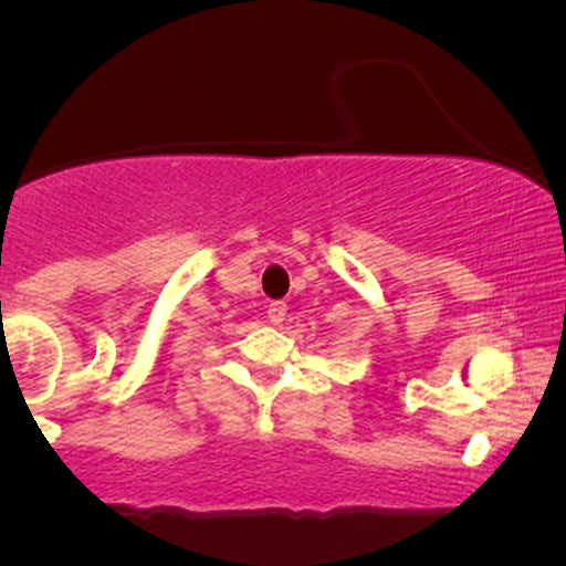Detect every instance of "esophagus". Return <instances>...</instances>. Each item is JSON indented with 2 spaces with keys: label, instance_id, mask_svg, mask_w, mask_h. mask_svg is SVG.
<instances>
[{
  "label": "esophagus",
  "instance_id": "esophagus-1",
  "mask_svg": "<svg viewBox=\"0 0 566 566\" xmlns=\"http://www.w3.org/2000/svg\"><path fill=\"white\" fill-rule=\"evenodd\" d=\"M284 319H287V303L276 301L269 305V322L271 324H282Z\"/></svg>",
  "mask_w": 566,
  "mask_h": 566
}]
</instances>
